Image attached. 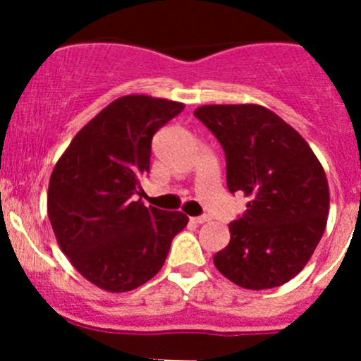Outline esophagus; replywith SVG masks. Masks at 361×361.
Here are the masks:
<instances>
[{
    "label": "esophagus",
    "instance_id": "obj_1",
    "mask_svg": "<svg viewBox=\"0 0 361 361\" xmlns=\"http://www.w3.org/2000/svg\"><path fill=\"white\" fill-rule=\"evenodd\" d=\"M207 220H209V218H207V216H194V218H190V221H192V224H195V225L206 224Z\"/></svg>",
    "mask_w": 361,
    "mask_h": 361
}]
</instances>
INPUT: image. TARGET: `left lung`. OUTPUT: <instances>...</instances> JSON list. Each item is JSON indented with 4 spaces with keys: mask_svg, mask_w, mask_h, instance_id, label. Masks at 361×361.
Instances as JSON below:
<instances>
[{
    "mask_svg": "<svg viewBox=\"0 0 361 361\" xmlns=\"http://www.w3.org/2000/svg\"><path fill=\"white\" fill-rule=\"evenodd\" d=\"M194 115L220 141L227 187L243 192L246 213L228 224L231 243L213 262L248 290L295 278L326 227L330 192L323 166L307 141L260 104H207Z\"/></svg>",
    "mask_w": 361,
    "mask_h": 361,
    "instance_id": "8db88e82",
    "label": "left lung"
}]
</instances>
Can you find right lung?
Masks as SVG:
<instances>
[{"mask_svg":"<svg viewBox=\"0 0 361 361\" xmlns=\"http://www.w3.org/2000/svg\"><path fill=\"white\" fill-rule=\"evenodd\" d=\"M185 104L123 96L78 130L49 183L47 209L73 267L106 292H130L162 269L188 224L181 211L134 201L150 171L152 137Z\"/></svg>","mask_w":361,"mask_h":361,"instance_id":"1","label":"right lung"}]
</instances>
